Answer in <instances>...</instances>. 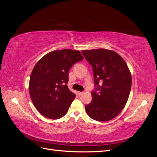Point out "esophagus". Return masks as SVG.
<instances>
[{"mask_svg":"<svg viewBox=\"0 0 157 157\" xmlns=\"http://www.w3.org/2000/svg\"><path fill=\"white\" fill-rule=\"evenodd\" d=\"M84 94L83 92H78V94L79 95V96H81V95H82Z\"/></svg>","mask_w":157,"mask_h":157,"instance_id":"34e87169","label":"esophagus"}]
</instances>
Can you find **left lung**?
Segmentation results:
<instances>
[{
  "instance_id": "8db88e82",
  "label": "left lung",
  "mask_w": 157,
  "mask_h": 157,
  "mask_svg": "<svg viewBox=\"0 0 157 157\" xmlns=\"http://www.w3.org/2000/svg\"><path fill=\"white\" fill-rule=\"evenodd\" d=\"M82 52L93 68L96 90H99L92 92V101L85 109L92 119L109 121L126 105L132 86L131 73L125 61L115 51L100 48Z\"/></svg>"
}]
</instances>
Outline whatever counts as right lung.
Masks as SVG:
<instances>
[{
	"mask_svg": "<svg viewBox=\"0 0 157 157\" xmlns=\"http://www.w3.org/2000/svg\"><path fill=\"white\" fill-rule=\"evenodd\" d=\"M82 59L80 51L65 49L50 52L36 63L29 90L33 105L42 115L58 119L67 113L76 96L67 85L69 71Z\"/></svg>",
	"mask_w": 157,
	"mask_h": 157,
	"instance_id": "right-lung-1",
	"label": "right lung"
}]
</instances>
